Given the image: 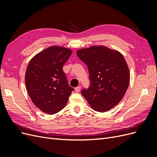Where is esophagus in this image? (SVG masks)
Returning a JSON list of instances; mask_svg holds the SVG:
<instances>
[{"label": "esophagus", "instance_id": "obj_1", "mask_svg": "<svg viewBox=\"0 0 157 157\" xmlns=\"http://www.w3.org/2000/svg\"><path fill=\"white\" fill-rule=\"evenodd\" d=\"M80 88H81V86H77V87H76L75 88V91H76V92H78L80 90Z\"/></svg>", "mask_w": 157, "mask_h": 157}]
</instances>
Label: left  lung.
<instances>
[{"mask_svg":"<svg viewBox=\"0 0 157 157\" xmlns=\"http://www.w3.org/2000/svg\"><path fill=\"white\" fill-rule=\"evenodd\" d=\"M77 54L88 69L90 84L81 94L90 106L101 113L115 107L130 82V71L124 56L103 46L80 49Z\"/></svg>","mask_w":157,"mask_h":157,"instance_id":"obj_1","label":"left lung"}]
</instances>
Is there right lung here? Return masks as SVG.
I'll return each instance as SVG.
<instances>
[{"label": "right lung", "instance_id": "right-lung-1", "mask_svg": "<svg viewBox=\"0 0 157 157\" xmlns=\"http://www.w3.org/2000/svg\"><path fill=\"white\" fill-rule=\"evenodd\" d=\"M72 50L50 46L31 59L25 73L28 94L42 112L53 115L63 109L74 88L71 87L63 66Z\"/></svg>", "mask_w": 157, "mask_h": 157}]
</instances>
